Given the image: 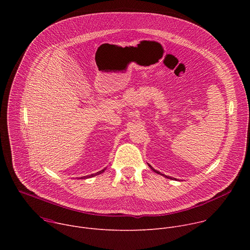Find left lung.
Wrapping results in <instances>:
<instances>
[{"label":"left lung","instance_id":"left-lung-1","mask_svg":"<svg viewBox=\"0 0 250 250\" xmlns=\"http://www.w3.org/2000/svg\"><path fill=\"white\" fill-rule=\"evenodd\" d=\"M147 165H148V166H149V168H150V169H151V170H152V171H154V172H155V173H157V174H160V175H162V176H164V177H165V178H168V179H172V180H173V179H175V178H172V177H170V176H166V175H164V174H161V173H160V172H159V171H157V170H155V169H154V168H153V167H152V166H151V165H150V164H148V163H147Z\"/></svg>","mask_w":250,"mask_h":250}]
</instances>
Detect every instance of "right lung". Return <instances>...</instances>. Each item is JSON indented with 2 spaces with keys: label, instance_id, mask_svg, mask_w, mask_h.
<instances>
[{
  "label": "right lung",
  "instance_id": "obj_1",
  "mask_svg": "<svg viewBox=\"0 0 250 250\" xmlns=\"http://www.w3.org/2000/svg\"><path fill=\"white\" fill-rule=\"evenodd\" d=\"M104 170H105V168L102 169L101 171H99V172H97V173H94V174H91V175H87V176H82L81 178H78V179H88V178H92V177H95V176H97V175L102 174Z\"/></svg>",
  "mask_w": 250,
  "mask_h": 250
}]
</instances>
